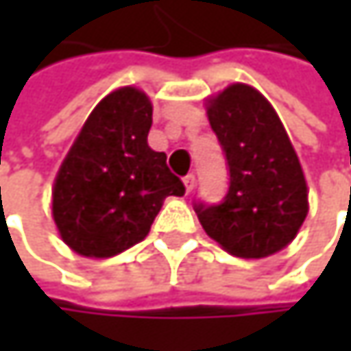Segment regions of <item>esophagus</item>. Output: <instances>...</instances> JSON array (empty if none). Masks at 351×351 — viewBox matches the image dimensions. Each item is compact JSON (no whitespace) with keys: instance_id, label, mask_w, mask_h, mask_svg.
Instances as JSON below:
<instances>
[{"instance_id":"obj_1","label":"esophagus","mask_w":351,"mask_h":351,"mask_svg":"<svg viewBox=\"0 0 351 351\" xmlns=\"http://www.w3.org/2000/svg\"><path fill=\"white\" fill-rule=\"evenodd\" d=\"M182 182H184V189H186V193H191V191L195 189V175H193V173H189V175L182 178Z\"/></svg>"}]
</instances>
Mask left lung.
<instances>
[{
    "instance_id": "1",
    "label": "left lung",
    "mask_w": 351,
    "mask_h": 351,
    "mask_svg": "<svg viewBox=\"0 0 351 351\" xmlns=\"http://www.w3.org/2000/svg\"><path fill=\"white\" fill-rule=\"evenodd\" d=\"M215 132L230 169L221 203H195V213L223 250L238 258H266L289 245L309 203L297 152L274 107L254 87L236 83L209 99Z\"/></svg>"
}]
</instances>
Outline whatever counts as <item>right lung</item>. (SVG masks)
Instances as JSON below:
<instances>
[{
	"label": "right lung",
	"instance_id": "obj_1",
	"mask_svg": "<svg viewBox=\"0 0 351 351\" xmlns=\"http://www.w3.org/2000/svg\"><path fill=\"white\" fill-rule=\"evenodd\" d=\"M152 104L121 87L87 117L52 189V217L64 244L109 258L142 242L162 201L184 195L167 154L148 146Z\"/></svg>",
	"mask_w": 351,
	"mask_h": 351
}]
</instances>
